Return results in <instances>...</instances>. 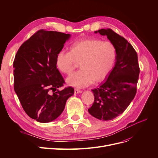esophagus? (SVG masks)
I'll return each instance as SVG.
<instances>
[{
  "mask_svg": "<svg viewBox=\"0 0 158 158\" xmlns=\"http://www.w3.org/2000/svg\"><path fill=\"white\" fill-rule=\"evenodd\" d=\"M74 92H75V94H81V93L82 92V91L79 90V89H78L76 88V89H74Z\"/></svg>",
  "mask_w": 158,
  "mask_h": 158,
  "instance_id": "esophagus-1",
  "label": "esophagus"
}]
</instances>
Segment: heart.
<instances>
[{
  "instance_id": "heart-1",
  "label": "heart",
  "mask_w": 158,
  "mask_h": 158,
  "mask_svg": "<svg viewBox=\"0 0 158 158\" xmlns=\"http://www.w3.org/2000/svg\"><path fill=\"white\" fill-rule=\"evenodd\" d=\"M116 55L115 46L111 41L86 38L75 41L70 47V52H58L56 64L60 72L70 74L77 62H80L81 70L71 74L66 82L69 86L82 88L91 85L94 81L104 80L113 67Z\"/></svg>"
}]
</instances>
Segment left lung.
Instances as JSON below:
<instances>
[{
	"instance_id": "obj_1",
	"label": "left lung",
	"mask_w": 158,
	"mask_h": 158,
	"mask_svg": "<svg viewBox=\"0 0 158 158\" xmlns=\"http://www.w3.org/2000/svg\"><path fill=\"white\" fill-rule=\"evenodd\" d=\"M98 32L114 44L117 55L114 68L106 81L92 90L95 100L88 111L98 120H110L125 111L135 98L139 68L137 53L125 38L110 29L95 31Z\"/></svg>"
}]
</instances>
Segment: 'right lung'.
<instances>
[{
    "instance_id": "right-lung-1",
    "label": "right lung",
    "mask_w": 158,
    "mask_h": 158,
    "mask_svg": "<svg viewBox=\"0 0 158 158\" xmlns=\"http://www.w3.org/2000/svg\"><path fill=\"white\" fill-rule=\"evenodd\" d=\"M70 34L40 30L20 46L13 62L14 89L23 110L40 123L55 120L63 111L72 87L63 90L64 79L56 64L57 54Z\"/></svg>"
}]
</instances>
